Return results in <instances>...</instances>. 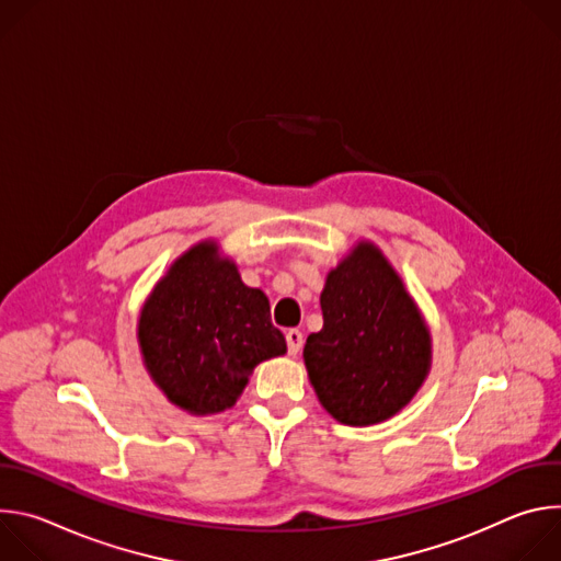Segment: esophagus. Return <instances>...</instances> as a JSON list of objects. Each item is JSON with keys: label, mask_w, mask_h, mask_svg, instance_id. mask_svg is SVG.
<instances>
[{"label": "esophagus", "mask_w": 561, "mask_h": 561, "mask_svg": "<svg viewBox=\"0 0 561 561\" xmlns=\"http://www.w3.org/2000/svg\"><path fill=\"white\" fill-rule=\"evenodd\" d=\"M286 344H288V353L290 355H297L301 351V344H304V335L297 331V329H290L286 333Z\"/></svg>", "instance_id": "obj_1"}]
</instances>
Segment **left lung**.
Wrapping results in <instances>:
<instances>
[{
    "instance_id": "8db88e82",
    "label": "left lung",
    "mask_w": 561,
    "mask_h": 561,
    "mask_svg": "<svg viewBox=\"0 0 561 561\" xmlns=\"http://www.w3.org/2000/svg\"><path fill=\"white\" fill-rule=\"evenodd\" d=\"M324 327L310 333L304 364L324 411L346 426L394 417L426 381L433 337L404 279L368 239L329 271Z\"/></svg>"
}]
</instances>
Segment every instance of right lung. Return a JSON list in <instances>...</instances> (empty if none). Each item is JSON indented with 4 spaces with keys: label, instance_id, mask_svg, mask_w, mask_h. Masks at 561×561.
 <instances>
[{
    "label": "right lung",
    "instance_id": "add662e5",
    "mask_svg": "<svg viewBox=\"0 0 561 561\" xmlns=\"http://www.w3.org/2000/svg\"><path fill=\"white\" fill-rule=\"evenodd\" d=\"M137 344L152 383L197 417L232 409L255 366L286 355L268 297L242 282L215 239L184 251L152 286L137 317Z\"/></svg>",
    "mask_w": 561,
    "mask_h": 561
}]
</instances>
